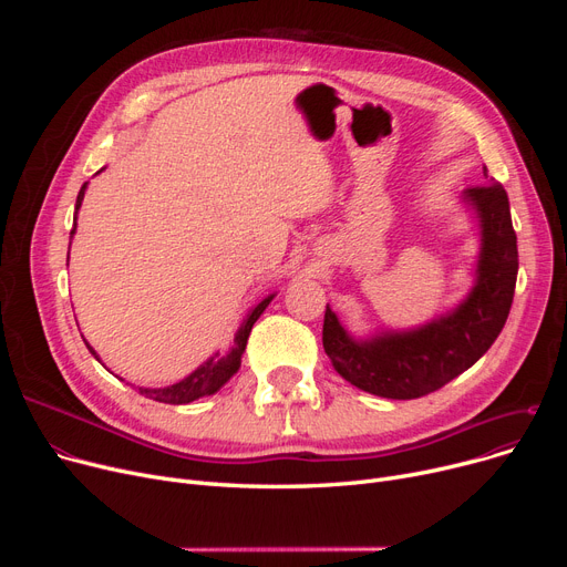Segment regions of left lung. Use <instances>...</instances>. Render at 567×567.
<instances>
[{"label":"left lung","instance_id":"1","mask_svg":"<svg viewBox=\"0 0 567 567\" xmlns=\"http://www.w3.org/2000/svg\"><path fill=\"white\" fill-rule=\"evenodd\" d=\"M485 176H487V167ZM478 212L483 248L478 282L449 317L419 331L383 333L355 342L326 306L321 342L333 368L355 389L391 400H413L443 389L494 344L511 315L517 282V234L508 193L496 182L464 193Z\"/></svg>","mask_w":567,"mask_h":567}]
</instances>
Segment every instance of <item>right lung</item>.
I'll list each match as a JSON object with an SVG mask.
<instances>
[{
	"instance_id": "add662e5",
	"label": "right lung",
	"mask_w": 567,
	"mask_h": 567,
	"mask_svg": "<svg viewBox=\"0 0 567 567\" xmlns=\"http://www.w3.org/2000/svg\"><path fill=\"white\" fill-rule=\"evenodd\" d=\"M84 188H80L78 193V202H75V208H80L82 199H84ZM75 231V229H73ZM71 231V234H73ZM274 296H268V299H264L248 317L246 321L241 323V329H238L236 338H234V347L231 351L225 355V359H208L204 365H199L190 377L182 379L174 385H167V389H140V393L148 400H156V402H165V404H188L193 400H199L204 395H214L223 383L229 381L231 374H236L238 365H241V355L246 351V344H248V336L252 331V323L259 319V315L266 310V306L271 303ZM86 349L92 351L96 355V351L86 344ZM99 359V355H96Z\"/></svg>"
}]
</instances>
